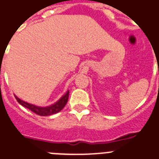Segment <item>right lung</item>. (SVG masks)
Here are the masks:
<instances>
[{"label":"right lung","instance_id":"add662e5","mask_svg":"<svg viewBox=\"0 0 159 159\" xmlns=\"http://www.w3.org/2000/svg\"><path fill=\"white\" fill-rule=\"evenodd\" d=\"M14 96L19 104H21L22 106L27 108L30 110H31L37 115H39V116H50V115L55 114L57 112H60L64 108V106L66 105V103H67V100H68L69 91H67L66 94L62 96L56 103L47 107L36 106V105H34V104H29V103L23 101L21 99H19L17 96Z\"/></svg>","mask_w":159,"mask_h":159}]
</instances>
